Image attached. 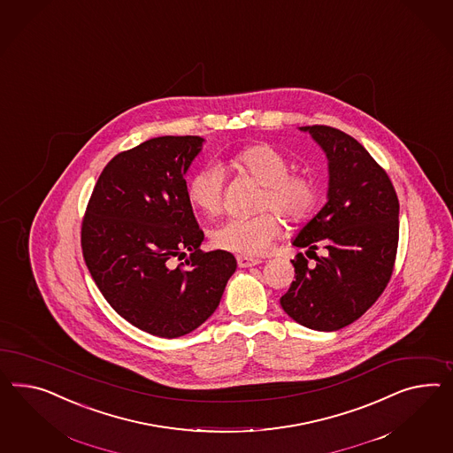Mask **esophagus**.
<instances>
[{
  "instance_id": "1",
  "label": "esophagus",
  "mask_w": 453,
  "mask_h": 453,
  "mask_svg": "<svg viewBox=\"0 0 453 453\" xmlns=\"http://www.w3.org/2000/svg\"><path fill=\"white\" fill-rule=\"evenodd\" d=\"M262 260H258V258L252 257H245V256H237V265L241 267V269H249V267H254V265H258Z\"/></svg>"
}]
</instances>
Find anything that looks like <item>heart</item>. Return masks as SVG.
Returning a JSON list of instances; mask_svg holds the SVG:
<instances>
[{
  "mask_svg": "<svg viewBox=\"0 0 453 453\" xmlns=\"http://www.w3.org/2000/svg\"><path fill=\"white\" fill-rule=\"evenodd\" d=\"M233 165L250 174L264 186L260 208L275 209L288 222H303L317 206L319 189L315 181L290 173V161L270 145H250L237 151ZM224 172L219 165L199 168L188 181V199L193 208L216 214L222 208ZM281 234V219L273 211H264L249 218H227L214 227L211 241L218 249L242 256L262 254Z\"/></svg>",
  "mask_w": 453,
  "mask_h": 453,
  "instance_id": "heart-1",
  "label": "heart"
}]
</instances>
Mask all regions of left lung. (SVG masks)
<instances>
[{"label": "left lung", "instance_id": "1", "mask_svg": "<svg viewBox=\"0 0 453 453\" xmlns=\"http://www.w3.org/2000/svg\"><path fill=\"white\" fill-rule=\"evenodd\" d=\"M328 159L326 203L292 241L306 247L292 260L295 280L280 298L283 311L310 330L351 325L384 292L399 241V201L389 176L366 148L342 130L300 127ZM324 256L317 257L318 245Z\"/></svg>", "mask_w": 453, "mask_h": 453}]
</instances>
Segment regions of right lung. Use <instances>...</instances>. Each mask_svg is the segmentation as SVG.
I'll return each mask as SVG.
<instances>
[{
  "mask_svg": "<svg viewBox=\"0 0 453 453\" xmlns=\"http://www.w3.org/2000/svg\"><path fill=\"white\" fill-rule=\"evenodd\" d=\"M203 145L201 136H158L119 153L98 176L82 222L98 290L120 317L159 338L201 326L237 269L231 252L199 249L204 234L184 176ZM188 251V267L173 268Z\"/></svg>",
  "mask_w": 453,
  "mask_h": 453,
  "instance_id": "obj_1",
  "label": "right lung"
}]
</instances>
